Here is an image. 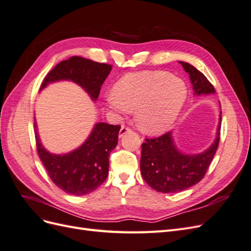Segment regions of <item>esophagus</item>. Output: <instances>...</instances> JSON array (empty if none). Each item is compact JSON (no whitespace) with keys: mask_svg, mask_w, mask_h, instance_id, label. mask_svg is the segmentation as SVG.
Returning <instances> with one entry per match:
<instances>
[{"mask_svg":"<svg viewBox=\"0 0 251 251\" xmlns=\"http://www.w3.org/2000/svg\"><path fill=\"white\" fill-rule=\"evenodd\" d=\"M128 132H131V128L127 127V126H121V128H120V131H119V137L121 138L125 134H126V133H128Z\"/></svg>","mask_w":251,"mask_h":251,"instance_id":"obj_1","label":"esophagus"}]
</instances>
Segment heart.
<instances>
[{
  "label": "heart",
  "instance_id": "heart-1",
  "mask_svg": "<svg viewBox=\"0 0 251 251\" xmlns=\"http://www.w3.org/2000/svg\"><path fill=\"white\" fill-rule=\"evenodd\" d=\"M187 98L185 82L165 71H140L124 75L107 96L116 114L135 110V121L143 133L156 135L176 121Z\"/></svg>",
  "mask_w": 251,
  "mask_h": 251
}]
</instances>
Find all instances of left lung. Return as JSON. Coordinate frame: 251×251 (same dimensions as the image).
Segmentation results:
<instances>
[{
	"mask_svg": "<svg viewBox=\"0 0 251 251\" xmlns=\"http://www.w3.org/2000/svg\"><path fill=\"white\" fill-rule=\"evenodd\" d=\"M189 75L194 95L215 94L216 90L198 69L188 63L179 62ZM221 114L216 138L210 147L198 154H186L175 142L173 132L160 137L146 139L142 143L140 171L144 181L159 193H179L200 182L206 174L220 140Z\"/></svg>",
	"mask_w": 251,
	"mask_h": 251,
	"instance_id": "obj_1",
	"label": "left lung"
}]
</instances>
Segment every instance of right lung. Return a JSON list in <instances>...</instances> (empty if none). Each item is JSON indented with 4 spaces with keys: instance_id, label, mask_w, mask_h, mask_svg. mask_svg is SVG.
Listing matches in <instances>:
<instances>
[{
    "instance_id": "obj_1",
    "label": "right lung",
    "mask_w": 251,
    "mask_h": 251,
    "mask_svg": "<svg viewBox=\"0 0 251 251\" xmlns=\"http://www.w3.org/2000/svg\"><path fill=\"white\" fill-rule=\"evenodd\" d=\"M112 66L80 56H72L57 64L45 77L41 90L57 81H72L96 101ZM36 149L53 183L67 194L83 196L100 187L109 174V156L118 143L120 126L96 123L88 138L78 148L64 154L45 149L34 119Z\"/></svg>"
}]
</instances>
